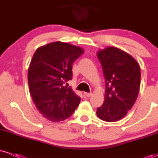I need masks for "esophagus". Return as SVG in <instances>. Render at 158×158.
<instances>
[{"mask_svg": "<svg viewBox=\"0 0 158 158\" xmlns=\"http://www.w3.org/2000/svg\"><path fill=\"white\" fill-rule=\"evenodd\" d=\"M84 95L87 97H91V96H92V94L91 93H87V92H84Z\"/></svg>", "mask_w": 158, "mask_h": 158, "instance_id": "1", "label": "esophagus"}]
</instances>
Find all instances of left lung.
Here are the masks:
<instances>
[{
	"mask_svg": "<svg viewBox=\"0 0 158 158\" xmlns=\"http://www.w3.org/2000/svg\"><path fill=\"white\" fill-rule=\"evenodd\" d=\"M97 57L102 64L106 79L105 100L97 109L99 119L117 122L132 108L140 86V68L128 52L115 47L100 50Z\"/></svg>",
	"mask_w": 158,
	"mask_h": 158,
	"instance_id": "obj_1",
	"label": "left lung"
}]
</instances>
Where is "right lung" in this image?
<instances>
[{"label": "right lung", "mask_w": 158, "mask_h": 158, "mask_svg": "<svg viewBox=\"0 0 158 158\" xmlns=\"http://www.w3.org/2000/svg\"><path fill=\"white\" fill-rule=\"evenodd\" d=\"M84 52L80 47L55 41L40 47L28 68L30 93L38 110L53 123L64 120L73 114L80 97L64 86L72 78V65Z\"/></svg>", "instance_id": "add662e5"}]
</instances>
